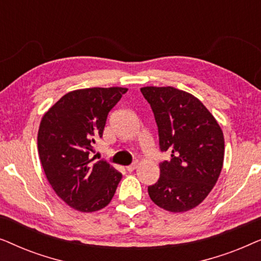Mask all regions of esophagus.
<instances>
[{"label": "esophagus", "mask_w": 261, "mask_h": 261, "mask_svg": "<svg viewBox=\"0 0 261 261\" xmlns=\"http://www.w3.org/2000/svg\"><path fill=\"white\" fill-rule=\"evenodd\" d=\"M138 162H135V163H133L132 164V165H129V166H127V171H129V172H132V171H134L135 169H137L138 167Z\"/></svg>", "instance_id": "esophagus-1"}]
</instances>
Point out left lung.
<instances>
[{
  "label": "left lung",
  "instance_id": "8db88e82",
  "mask_svg": "<svg viewBox=\"0 0 261 261\" xmlns=\"http://www.w3.org/2000/svg\"><path fill=\"white\" fill-rule=\"evenodd\" d=\"M158 126L159 146L171 159L148 195L160 208L188 212L213 190L222 170L224 139L215 117L194 95L172 87L140 89Z\"/></svg>",
  "mask_w": 261,
  "mask_h": 261
}]
</instances>
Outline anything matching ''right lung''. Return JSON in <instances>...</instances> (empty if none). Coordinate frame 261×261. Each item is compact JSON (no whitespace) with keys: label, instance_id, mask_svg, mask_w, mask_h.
I'll return each instance as SVG.
<instances>
[{"label":"right lung","instance_id":"1","mask_svg":"<svg viewBox=\"0 0 261 261\" xmlns=\"http://www.w3.org/2000/svg\"><path fill=\"white\" fill-rule=\"evenodd\" d=\"M126 88H89L67 92L42 116L38 152L56 194L82 213L108 205L122 174L106 160L92 162L96 139L102 138L107 116Z\"/></svg>","mask_w":261,"mask_h":261}]
</instances>
